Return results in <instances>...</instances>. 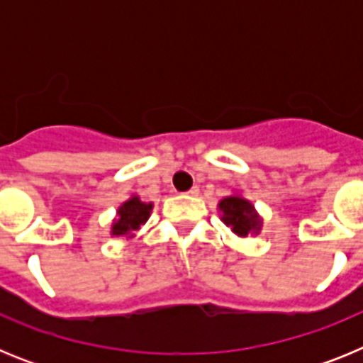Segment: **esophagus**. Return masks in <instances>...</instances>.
<instances>
[{"label": "esophagus", "instance_id": "obj_1", "mask_svg": "<svg viewBox=\"0 0 363 363\" xmlns=\"http://www.w3.org/2000/svg\"><path fill=\"white\" fill-rule=\"evenodd\" d=\"M185 194H189V196H198V194H200V189L192 187V189H189V191L185 192Z\"/></svg>", "mask_w": 363, "mask_h": 363}]
</instances>
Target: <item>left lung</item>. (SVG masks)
Listing matches in <instances>:
<instances>
[{
    "label": "left lung",
    "instance_id": "8db88e82",
    "mask_svg": "<svg viewBox=\"0 0 363 363\" xmlns=\"http://www.w3.org/2000/svg\"><path fill=\"white\" fill-rule=\"evenodd\" d=\"M218 209L221 211V221L242 238H245L249 234H258L262 229V220L256 214L251 201L238 196V194L223 198L218 203Z\"/></svg>",
    "mask_w": 363,
    "mask_h": 363
}]
</instances>
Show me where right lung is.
<instances>
[{
	"label": "right lung",
	"mask_w": 363,
	"mask_h": 363,
	"mask_svg": "<svg viewBox=\"0 0 363 363\" xmlns=\"http://www.w3.org/2000/svg\"><path fill=\"white\" fill-rule=\"evenodd\" d=\"M150 211H152V203L150 201H142L138 196L129 198L118 209V220L112 223V236H133L134 230L149 220Z\"/></svg>",
	"instance_id": "obj_1"
}]
</instances>
